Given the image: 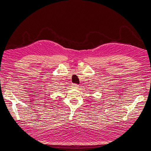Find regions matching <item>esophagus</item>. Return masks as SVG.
Wrapping results in <instances>:
<instances>
[{
    "label": "esophagus",
    "instance_id": "1",
    "mask_svg": "<svg viewBox=\"0 0 151 151\" xmlns=\"http://www.w3.org/2000/svg\"><path fill=\"white\" fill-rule=\"evenodd\" d=\"M78 87V84H75V83H73V84H72V88H77Z\"/></svg>",
    "mask_w": 151,
    "mask_h": 151
}]
</instances>
